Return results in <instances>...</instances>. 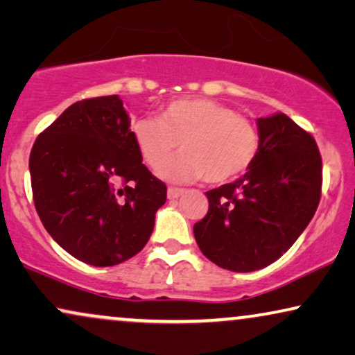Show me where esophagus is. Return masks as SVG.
I'll use <instances>...</instances> for the list:
<instances>
[{"instance_id": "esophagus-1", "label": "esophagus", "mask_w": 355, "mask_h": 355, "mask_svg": "<svg viewBox=\"0 0 355 355\" xmlns=\"http://www.w3.org/2000/svg\"><path fill=\"white\" fill-rule=\"evenodd\" d=\"M185 190L183 188H175V187H168L167 190V198L168 200H177V198H180Z\"/></svg>"}]
</instances>
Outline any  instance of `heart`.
Segmentation results:
<instances>
[{
    "mask_svg": "<svg viewBox=\"0 0 355 355\" xmlns=\"http://www.w3.org/2000/svg\"><path fill=\"white\" fill-rule=\"evenodd\" d=\"M131 136L150 168H159L180 144L182 154L160 170L175 182L234 180L252 167L261 146L252 121L232 107L200 97L167 103L160 118H136Z\"/></svg>",
    "mask_w": 355,
    "mask_h": 355,
    "instance_id": "b5f03b06",
    "label": "heart"
}]
</instances>
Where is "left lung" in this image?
<instances>
[{
	"label": "left lung",
	"mask_w": 355,
	"mask_h": 355,
	"mask_svg": "<svg viewBox=\"0 0 355 355\" xmlns=\"http://www.w3.org/2000/svg\"><path fill=\"white\" fill-rule=\"evenodd\" d=\"M257 125V160L239 180L206 193L209 211L193 227L202 254L235 272L281 258L309 225L321 196L313 136L284 113L258 118Z\"/></svg>",
	"instance_id": "8db88e82"
}]
</instances>
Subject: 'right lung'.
I'll return each mask as SVG.
<instances>
[{"label": "right lung", "instance_id": "right-lung-1", "mask_svg": "<svg viewBox=\"0 0 355 355\" xmlns=\"http://www.w3.org/2000/svg\"><path fill=\"white\" fill-rule=\"evenodd\" d=\"M29 170L46 232L91 266L139 253L167 200L165 183L143 164L118 96L66 108L35 139Z\"/></svg>", "mask_w": 355, "mask_h": 355}]
</instances>
